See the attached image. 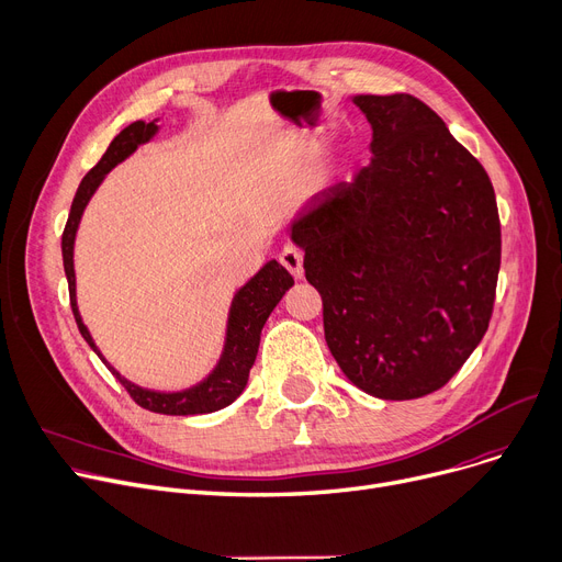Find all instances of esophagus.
Here are the masks:
<instances>
[{"mask_svg":"<svg viewBox=\"0 0 562 562\" xmlns=\"http://www.w3.org/2000/svg\"><path fill=\"white\" fill-rule=\"evenodd\" d=\"M279 260H281V265H283L285 270H288L292 277H295V279H302V277H304V254H302L297 247H292V245L283 247Z\"/></svg>","mask_w":562,"mask_h":562,"instance_id":"obj_1","label":"esophagus"}]
</instances>
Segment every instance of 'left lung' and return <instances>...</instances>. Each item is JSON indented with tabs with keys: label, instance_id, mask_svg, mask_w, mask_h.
Segmentation results:
<instances>
[{
	"label": "left lung",
	"instance_id": "1",
	"mask_svg": "<svg viewBox=\"0 0 562 562\" xmlns=\"http://www.w3.org/2000/svg\"><path fill=\"white\" fill-rule=\"evenodd\" d=\"M368 167L290 222L323 297L329 350L357 389L414 400L441 389L483 340L501 222L483 165L409 93L355 95Z\"/></svg>",
	"mask_w": 562,
	"mask_h": 562
}]
</instances>
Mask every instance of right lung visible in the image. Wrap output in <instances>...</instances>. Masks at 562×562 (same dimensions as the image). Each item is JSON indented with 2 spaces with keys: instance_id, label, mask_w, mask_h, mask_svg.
Masks as SVG:
<instances>
[{
  "instance_id": "right-lung-1",
  "label": "right lung",
  "mask_w": 562,
  "mask_h": 562,
  "mask_svg": "<svg viewBox=\"0 0 562 562\" xmlns=\"http://www.w3.org/2000/svg\"><path fill=\"white\" fill-rule=\"evenodd\" d=\"M159 119L153 121H135L130 123L125 130H121L110 144V148L104 150L100 157V162L85 176V180L79 182L77 194L70 205V215L64 228L61 237V254H64V270L70 288V306L75 323L79 327V334L85 336V340L91 345V350L100 357V361L112 370V375L125 386V391L132 395L137 405H142L148 412L155 414H167V416H196V414H212L228 407L231 403L239 397V393L245 391L249 382V370L256 361L258 355V345H260V331L267 323V317L274 311V306L281 302L285 295V290L295 285L290 272L279 260H267L260 270L245 283L235 290V295L231 300L228 308V319H226V336H224V347L222 355L207 375L190 386V389H180V391H155L139 386L135 382H130L123 378L121 372L106 361L100 352V347L95 345L89 327L85 325L82 315H79L77 306V281H75V237L79 222H82L85 210L93 194L98 192V187L106 178L116 165H121L123 159H127L132 153H135L142 144H148L157 132Z\"/></svg>"
}]
</instances>
